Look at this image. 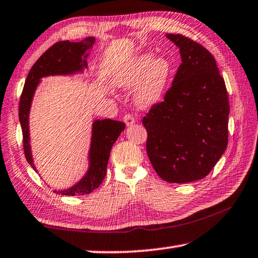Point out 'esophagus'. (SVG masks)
<instances>
[{"label":"esophagus","mask_w":258,"mask_h":258,"mask_svg":"<svg viewBox=\"0 0 258 258\" xmlns=\"http://www.w3.org/2000/svg\"><path fill=\"white\" fill-rule=\"evenodd\" d=\"M123 119L125 121L126 126H132V125L135 124V118H134L132 115H130V113H127V115H125Z\"/></svg>","instance_id":"1"}]
</instances>
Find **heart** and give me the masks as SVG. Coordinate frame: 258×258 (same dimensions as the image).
<instances>
[{
    "instance_id": "1",
    "label": "heart",
    "mask_w": 258,
    "mask_h": 258,
    "mask_svg": "<svg viewBox=\"0 0 258 258\" xmlns=\"http://www.w3.org/2000/svg\"><path fill=\"white\" fill-rule=\"evenodd\" d=\"M172 63L164 55L141 53L126 61L112 74L116 87L130 89L137 85L134 102L139 108H150L159 102L172 75Z\"/></svg>"
}]
</instances>
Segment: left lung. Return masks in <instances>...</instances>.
<instances>
[{
    "label": "left lung",
    "mask_w": 258,
    "mask_h": 258,
    "mask_svg": "<svg viewBox=\"0 0 258 258\" xmlns=\"http://www.w3.org/2000/svg\"><path fill=\"white\" fill-rule=\"evenodd\" d=\"M182 63L163 102L143 118L147 152L156 173L169 183L202 180L228 146L229 98L216 60L199 43L166 34Z\"/></svg>",
    "instance_id": "left-lung-1"
}]
</instances>
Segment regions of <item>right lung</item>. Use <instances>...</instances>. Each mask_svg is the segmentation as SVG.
Wrapping results in <instances>:
<instances>
[{"label":"right lung","mask_w":258,"mask_h":258,"mask_svg":"<svg viewBox=\"0 0 258 258\" xmlns=\"http://www.w3.org/2000/svg\"><path fill=\"white\" fill-rule=\"evenodd\" d=\"M95 43V37H87L81 42H56L34 63L26 78L19 103V120L23 130L24 150L28 164L36 173L32 145H30L29 115L33 99L42 78L49 76H75L87 71V56ZM125 130L123 121L112 119H95L91 131L90 149L87 154V169L75 184L67 189H54L55 194L63 196L89 195L101 184L107 172V165L113 143Z\"/></svg>","instance_id":"obj_1"}]
</instances>
